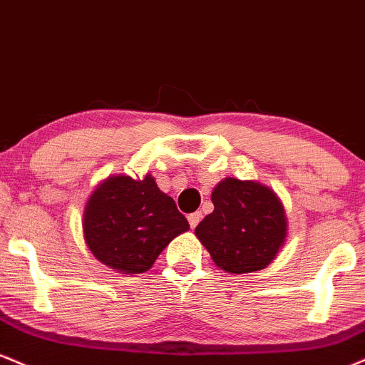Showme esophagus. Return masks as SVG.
<instances>
[{
	"label": "esophagus",
	"mask_w": 365,
	"mask_h": 365,
	"mask_svg": "<svg viewBox=\"0 0 365 365\" xmlns=\"http://www.w3.org/2000/svg\"><path fill=\"white\" fill-rule=\"evenodd\" d=\"M200 219H202V212H199V210H197V212L188 214V225H190L192 230H194V227L199 225Z\"/></svg>",
	"instance_id": "34e87169"
}]
</instances>
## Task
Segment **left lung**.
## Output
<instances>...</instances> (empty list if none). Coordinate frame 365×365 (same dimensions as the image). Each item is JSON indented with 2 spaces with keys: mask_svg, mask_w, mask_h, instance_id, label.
<instances>
[{
  "mask_svg": "<svg viewBox=\"0 0 365 365\" xmlns=\"http://www.w3.org/2000/svg\"><path fill=\"white\" fill-rule=\"evenodd\" d=\"M214 210L195 227L212 262L230 274H250L274 262L287 240L282 200L255 180L227 177L214 187Z\"/></svg>",
  "mask_w": 365,
  "mask_h": 365,
  "instance_id": "left-lung-1",
  "label": "left lung"
}]
</instances>
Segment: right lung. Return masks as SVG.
<instances>
[{
    "label": "right lung",
    "mask_w": 365,
    "mask_h": 365,
    "mask_svg": "<svg viewBox=\"0 0 365 365\" xmlns=\"http://www.w3.org/2000/svg\"><path fill=\"white\" fill-rule=\"evenodd\" d=\"M190 230L175 200L143 180L112 175L95 187L83 210V238L103 265L120 274H144L170 241Z\"/></svg>",
    "instance_id": "obj_1"
}]
</instances>
